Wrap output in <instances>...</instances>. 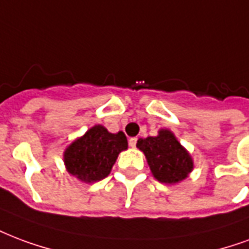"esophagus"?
<instances>
[{
	"label": "esophagus",
	"mask_w": 249,
	"mask_h": 249,
	"mask_svg": "<svg viewBox=\"0 0 249 249\" xmlns=\"http://www.w3.org/2000/svg\"><path fill=\"white\" fill-rule=\"evenodd\" d=\"M136 143H137V139H136V137H132V139H129V146L134 148V146H136Z\"/></svg>",
	"instance_id": "34e87169"
}]
</instances>
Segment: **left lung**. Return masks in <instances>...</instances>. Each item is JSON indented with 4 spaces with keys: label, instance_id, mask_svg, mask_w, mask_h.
<instances>
[{
    "label": "left lung",
    "instance_id": "1",
    "mask_svg": "<svg viewBox=\"0 0 249 249\" xmlns=\"http://www.w3.org/2000/svg\"><path fill=\"white\" fill-rule=\"evenodd\" d=\"M136 146L145 154L153 177L161 183H179L194 170L191 154L170 129H160L154 137L139 139Z\"/></svg>",
    "mask_w": 249,
    "mask_h": 249
}]
</instances>
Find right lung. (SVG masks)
I'll return each mask as SVG.
<instances>
[{"instance_id": "add662e5", "label": "right lung", "mask_w": 249, "mask_h": 249, "mask_svg": "<svg viewBox=\"0 0 249 249\" xmlns=\"http://www.w3.org/2000/svg\"><path fill=\"white\" fill-rule=\"evenodd\" d=\"M126 149L123 132L110 133L103 125H93L64 149V166L79 181L93 183L109 176L119 154Z\"/></svg>"}]
</instances>
